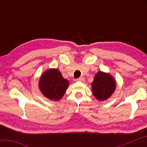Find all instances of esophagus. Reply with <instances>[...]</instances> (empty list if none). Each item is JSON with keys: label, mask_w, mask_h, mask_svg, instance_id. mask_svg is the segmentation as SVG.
I'll return each instance as SVG.
<instances>
[{"label": "esophagus", "mask_w": 147, "mask_h": 147, "mask_svg": "<svg viewBox=\"0 0 147 147\" xmlns=\"http://www.w3.org/2000/svg\"><path fill=\"white\" fill-rule=\"evenodd\" d=\"M84 80H85V79L84 77H80L78 79H76V81L78 82H84Z\"/></svg>", "instance_id": "1"}]
</instances>
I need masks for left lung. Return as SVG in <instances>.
Returning <instances> with one entry per match:
<instances>
[{
    "instance_id": "left-lung-1",
    "label": "left lung",
    "mask_w": 147,
    "mask_h": 147,
    "mask_svg": "<svg viewBox=\"0 0 147 147\" xmlns=\"http://www.w3.org/2000/svg\"><path fill=\"white\" fill-rule=\"evenodd\" d=\"M92 92L98 100L102 101L110 97L115 90L116 82L108 73L98 71L91 83Z\"/></svg>"
}]
</instances>
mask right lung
Here are the masks:
<instances>
[{"instance_id": "right-lung-1", "label": "right lung", "mask_w": 147, "mask_h": 147, "mask_svg": "<svg viewBox=\"0 0 147 147\" xmlns=\"http://www.w3.org/2000/svg\"><path fill=\"white\" fill-rule=\"evenodd\" d=\"M69 84V81L62 76L58 69H51L42 74L39 78V88L45 97L58 101L63 97Z\"/></svg>"}]
</instances>
